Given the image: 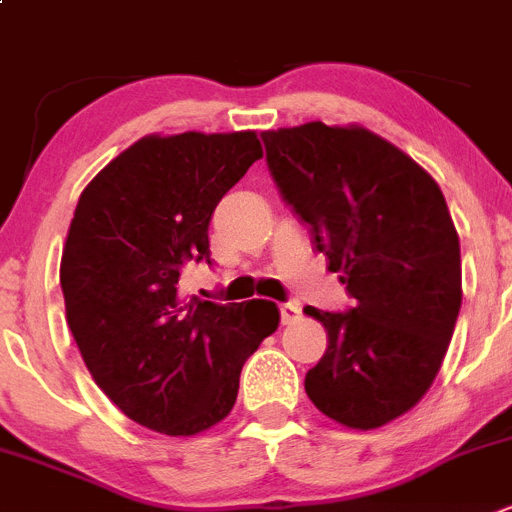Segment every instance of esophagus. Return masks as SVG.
I'll use <instances>...</instances> for the list:
<instances>
[{
    "label": "esophagus",
    "mask_w": 512,
    "mask_h": 512,
    "mask_svg": "<svg viewBox=\"0 0 512 512\" xmlns=\"http://www.w3.org/2000/svg\"><path fill=\"white\" fill-rule=\"evenodd\" d=\"M279 312H281V322H284V325H294V322H299V317H302V309H299L294 302L281 304Z\"/></svg>",
    "instance_id": "esophagus-1"
}]
</instances>
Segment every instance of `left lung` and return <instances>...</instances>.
<instances>
[{
    "mask_svg": "<svg viewBox=\"0 0 512 512\" xmlns=\"http://www.w3.org/2000/svg\"><path fill=\"white\" fill-rule=\"evenodd\" d=\"M261 139L281 198L355 299L348 312L304 307L327 330L304 391L337 424L378 429L429 391L462 307L447 200L409 154L363 126L309 121Z\"/></svg>",
    "mask_w": 512,
    "mask_h": 512,
    "instance_id": "8db88e82",
    "label": "left lung"
}]
</instances>
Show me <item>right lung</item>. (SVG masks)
I'll return each instance as SVG.
<instances>
[{
  "mask_svg": "<svg viewBox=\"0 0 512 512\" xmlns=\"http://www.w3.org/2000/svg\"><path fill=\"white\" fill-rule=\"evenodd\" d=\"M253 131L144 137L88 182L60 261L65 317L93 381L131 421L192 437L231 414L248 355L279 327L266 299L185 297L215 205L256 159Z\"/></svg>",
  "mask_w": 512,
  "mask_h": 512,
  "instance_id": "right-lung-1",
  "label": "right lung"
}]
</instances>
